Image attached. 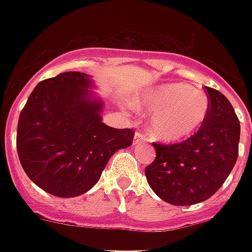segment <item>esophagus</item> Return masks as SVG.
Segmentation results:
<instances>
[{
    "instance_id": "obj_1",
    "label": "esophagus",
    "mask_w": 252,
    "mask_h": 252,
    "mask_svg": "<svg viewBox=\"0 0 252 252\" xmlns=\"http://www.w3.org/2000/svg\"><path fill=\"white\" fill-rule=\"evenodd\" d=\"M146 141V136L142 132H136L134 133V138H133V144L138 145V144H142V142Z\"/></svg>"
}]
</instances>
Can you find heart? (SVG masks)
<instances>
[{"mask_svg": "<svg viewBox=\"0 0 252 252\" xmlns=\"http://www.w3.org/2000/svg\"><path fill=\"white\" fill-rule=\"evenodd\" d=\"M144 106L157 112L152 122V136L159 141L175 142L192 136L203 126L209 112V99L191 85L176 82L150 90Z\"/></svg>", "mask_w": 252, "mask_h": 252, "instance_id": "b5f03b06", "label": "heart"}]
</instances>
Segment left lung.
<instances>
[{
    "label": "left lung",
    "instance_id": "1",
    "mask_svg": "<svg viewBox=\"0 0 252 252\" xmlns=\"http://www.w3.org/2000/svg\"><path fill=\"white\" fill-rule=\"evenodd\" d=\"M209 112L199 130L178 144H158L145 167L148 183L163 201L192 205L209 199L229 176L238 158L241 126L231 103L205 86Z\"/></svg>",
    "mask_w": 252,
    "mask_h": 252
}]
</instances>
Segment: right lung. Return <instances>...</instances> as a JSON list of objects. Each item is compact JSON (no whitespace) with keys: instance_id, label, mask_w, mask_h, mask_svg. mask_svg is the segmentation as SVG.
Segmentation results:
<instances>
[{"instance_id":"add662e5","label":"right lung","mask_w":252,"mask_h":252,"mask_svg":"<svg viewBox=\"0 0 252 252\" xmlns=\"http://www.w3.org/2000/svg\"><path fill=\"white\" fill-rule=\"evenodd\" d=\"M85 73L65 72L39 82L19 115L17 152L37 187L57 197L87 192L134 130L102 123V103L90 99Z\"/></svg>"}]
</instances>
